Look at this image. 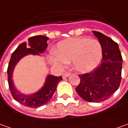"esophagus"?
I'll return each mask as SVG.
<instances>
[{
	"instance_id": "esophagus-1",
	"label": "esophagus",
	"mask_w": 128,
	"mask_h": 128,
	"mask_svg": "<svg viewBox=\"0 0 128 128\" xmlns=\"http://www.w3.org/2000/svg\"><path fill=\"white\" fill-rule=\"evenodd\" d=\"M70 75V73H68V72H66V73H64V74H63V76H62V78H68V77Z\"/></svg>"
}]
</instances>
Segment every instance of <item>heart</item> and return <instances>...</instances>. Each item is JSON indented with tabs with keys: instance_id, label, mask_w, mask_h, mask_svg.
I'll return each instance as SVG.
<instances>
[{
	"instance_id": "heart-1",
	"label": "heart",
	"mask_w": 128,
	"mask_h": 128,
	"mask_svg": "<svg viewBox=\"0 0 128 128\" xmlns=\"http://www.w3.org/2000/svg\"><path fill=\"white\" fill-rule=\"evenodd\" d=\"M102 52V46L97 39L72 37L58 43L55 53L52 54L49 60L58 66L71 62L74 70L85 73L93 70L99 64Z\"/></svg>"
}]
</instances>
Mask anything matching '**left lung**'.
I'll use <instances>...</instances> for the list:
<instances>
[{"label": "left lung", "mask_w": 128, "mask_h": 128, "mask_svg": "<svg viewBox=\"0 0 128 128\" xmlns=\"http://www.w3.org/2000/svg\"><path fill=\"white\" fill-rule=\"evenodd\" d=\"M93 33L102 46L101 63L91 73L79 75L80 82L76 91L86 101L100 102L111 97L118 89L123 59L117 43L101 32Z\"/></svg>", "instance_id": "8db88e82"}]
</instances>
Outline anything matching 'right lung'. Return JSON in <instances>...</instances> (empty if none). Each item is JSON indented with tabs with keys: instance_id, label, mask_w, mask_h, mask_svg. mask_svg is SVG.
Segmentation results:
<instances>
[{
	"instance_id": "obj_1",
	"label": "right lung",
	"mask_w": 128,
	"mask_h": 128,
	"mask_svg": "<svg viewBox=\"0 0 128 128\" xmlns=\"http://www.w3.org/2000/svg\"><path fill=\"white\" fill-rule=\"evenodd\" d=\"M47 36L38 35L28 39V43L20 44L14 50L11 56L8 68V84L10 90L13 98L20 104L28 108H37L46 104L55 93L58 83L62 80V76H54L48 75L46 78L45 83L38 92L26 95L20 93L14 86L12 80L13 71L16 65L22 58L28 55H40L48 47Z\"/></svg>"
}]
</instances>
